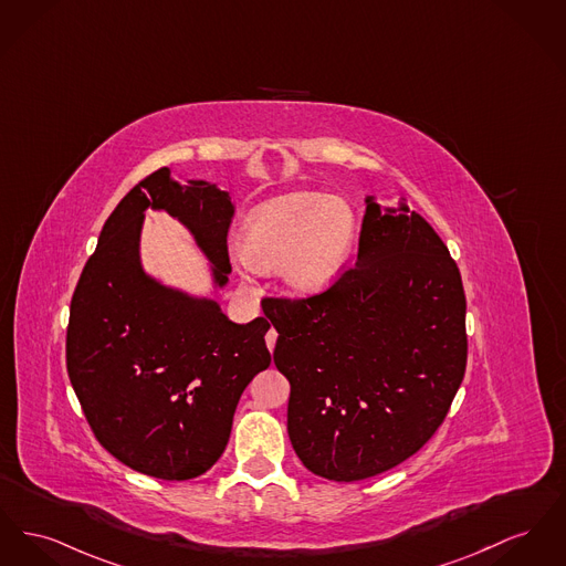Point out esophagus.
I'll use <instances>...</instances> for the list:
<instances>
[{"label": "esophagus", "mask_w": 566, "mask_h": 566, "mask_svg": "<svg viewBox=\"0 0 566 566\" xmlns=\"http://www.w3.org/2000/svg\"><path fill=\"white\" fill-rule=\"evenodd\" d=\"M275 339H277V332H275V329H269L265 335L266 348H269V350L275 348Z\"/></svg>", "instance_id": "esophagus-1"}]
</instances>
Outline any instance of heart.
I'll use <instances>...</instances> for the list:
<instances>
[{
	"label": "heart",
	"mask_w": 566,
	"mask_h": 566,
	"mask_svg": "<svg viewBox=\"0 0 566 566\" xmlns=\"http://www.w3.org/2000/svg\"><path fill=\"white\" fill-rule=\"evenodd\" d=\"M357 213L325 192H293L261 202L241 227V252L256 269H275L300 297H318L339 282L357 243Z\"/></svg>",
	"instance_id": "heart-1"
}]
</instances>
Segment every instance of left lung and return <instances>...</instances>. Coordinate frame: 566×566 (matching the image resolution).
Here are the masks:
<instances>
[{"mask_svg":"<svg viewBox=\"0 0 566 566\" xmlns=\"http://www.w3.org/2000/svg\"><path fill=\"white\" fill-rule=\"evenodd\" d=\"M273 364L289 378V436L303 465L361 481L401 464L438 430L465 369L462 275L399 197H366L355 269L312 300H265Z\"/></svg>","mask_w":566,"mask_h":566,"instance_id":"obj_1","label":"left lung"}]
</instances>
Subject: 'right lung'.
I'll use <instances>...</instances> for the list:
<instances>
[{"label": "right lung", "mask_w": 566, "mask_h": 566, "mask_svg": "<svg viewBox=\"0 0 566 566\" xmlns=\"http://www.w3.org/2000/svg\"><path fill=\"white\" fill-rule=\"evenodd\" d=\"M165 210L208 261L211 296L147 274L139 261L144 211ZM229 192L205 179L177 181L165 167L119 200L70 303L72 389L102 447L136 472L186 481L227 449L234 408L271 364L265 318L233 323L213 300L229 284Z\"/></svg>", "instance_id": "right-lung-1"}]
</instances>
